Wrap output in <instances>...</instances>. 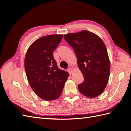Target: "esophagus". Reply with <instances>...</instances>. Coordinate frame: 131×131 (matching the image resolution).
Masks as SVG:
<instances>
[{"mask_svg":"<svg viewBox=\"0 0 131 131\" xmlns=\"http://www.w3.org/2000/svg\"><path fill=\"white\" fill-rule=\"evenodd\" d=\"M68 72L70 75H71V74L73 73V69L71 68H69L68 69Z\"/></svg>","mask_w":131,"mask_h":131,"instance_id":"esophagus-1","label":"esophagus"}]
</instances>
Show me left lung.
Instances as JSON below:
<instances>
[{"instance_id":"1","label":"left lung","mask_w":131,"mask_h":131,"mask_svg":"<svg viewBox=\"0 0 131 131\" xmlns=\"http://www.w3.org/2000/svg\"><path fill=\"white\" fill-rule=\"evenodd\" d=\"M65 40L75 51L78 66L84 79L78 89L90 98L103 93L109 79L110 62L103 41L86 30L64 35Z\"/></svg>"}]
</instances>
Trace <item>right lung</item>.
<instances>
[{
	"label": "right lung",
	"mask_w": 131,
	"mask_h": 131,
	"mask_svg": "<svg viewBox=\"0 0 131 131\" xmlns=\"http://www.w3.org/2000/svg\"><path fill=\"white\" fill-rule=\"evenodd\" d=\"M63 38L62 35L43 36L28 48L24 66L28 82L37 96L46 101L61 96L69 74L60 69L53 55Z\"/></svg>",
	"instance_id": "obj_1"
}]
</instances>
